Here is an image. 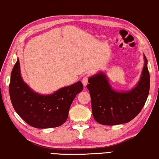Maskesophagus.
I'll list each match as a JSON object with an SVG mask.
<instances>
[{
    "label": "esophagus",
    "mask_w": 159,
    "mask_h": 159,
    "mask_svg": "<svg viewBox=\"0 0 159 159\" xmlns=\"http://www.w3.org/2000/svg\"><path fill=\"white\" fill-rule=\"evenodd\" d=\"M88 81H89V77L88 76H84V77H83V85H84V86H85V85H86L87 84H88Z\"/></svg>",
    "instance_id": "esophagus-1"
}]
</instances>
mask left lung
I'll return each instance as SVG.
<instances>
[{
    "instance_id": "1",
    "label": "left lung",
    "mask_w": 159,
    "mask_h": 159,
    "mask_svg": "<svg viewBox=\"0 0 159 159\" xmlns=\"http://www.w3.org/2000/svg\"><path fill=\"white\" fill-rule=\"evenodd\" d=\"M140 82L135 88L126 92L114 91L104 74L99 73L89 79L87 89L92 101V110L96 122L105 125L127 123L138 115L147 101L149 92V73L147 59Z\"/></svg>"
}]
</instances>
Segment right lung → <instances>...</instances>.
Listing matches in <instances>:
<instances>
[{"instance_id": "obj_1", "label": "right lung", "mask_w": 159, "mask_h": 159, "mask_svg": "<svg viewBox=\"0 0 159 159\" xmlns=\"http://www.w3.org/2000/svg\"><path fill=\"white\" fill-rule=\"evenodd\" d=\"M83 89V85L79 81L49 95L37 94L23 82L19 59L11 72L9 85L14 110L25 122L37 128H56L64 124L71 103Z\"/></svg>"}]
</instances>
